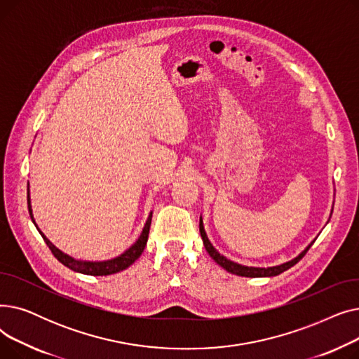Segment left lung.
Listing matches in <instances>:
<instances>
[{"instance_id":"1","label":"left lung","mask_w":359,"mask_h":359,"mask_svg":"<svg viewBox=\"0 0 359 359\" xmlns=\"http://www.w3.org/2000/svg\"><path fill=\"white\" fill-rule=\"evenodd\" d=\"M199 231H201V237L203 240V246L206 249V252L210 253V256L218 263L219 266H222L227 272H231L234 275H238V276H249V278H262V276H276L282 272L288 271L290 268H292L295 263H298L301 259L304 257V255L309 252V249L313 246V243L310 244V246L303 252L299 253L295 259L287 262V263H282V265L279 266H272V268H250V266H243V265H238V263H234L231 260H229L227 257H224L222 255H219L212 244L210 243L208 237H206V233L203 230V222H202V218L199 219Z\"/></svg>"}]
</instances>
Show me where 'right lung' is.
Masks as SVG:
<instances>
[{
    "label": "right lung",
    "instance_id": "right-lung-1",
    "mask_svg": "<svg viewBox=\"0 0 359 359\" xmlns=\"http://www.w3.org/2000/svg\"><path fill=\"white\" fill-rule=\"evenodd\" d=\"M27 205H29V212H30V218L32 221L34 222L33 219V215H32V206H30V198L27 196ZM151 218H153V214H149L145 225H144V230L140 236V238L135 241V244H132V246L125 252L122 253L121 256L111 259V260H104V262H81V260H75L72 257H69L68 255L62 253L61 250L56 249L53 244L43 236L42 231L41 236L43 237L45 243L48 244V248L50 249L52 255L58 259L62 265H65L67 268L75 271V272H80V273H84V275H93V276H103V275H111V273H116V272H121L126 268H129L132 263H134L140 256L141 253L144 252L145 249V244H147V240H148V233H149V225H151ZM36 225V224H34ZM39 230V229H37Z\"/></svg>",
    "mask_w": 359,
    "mask_h": 359
}]
</instances>
